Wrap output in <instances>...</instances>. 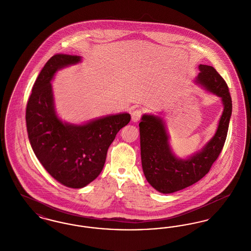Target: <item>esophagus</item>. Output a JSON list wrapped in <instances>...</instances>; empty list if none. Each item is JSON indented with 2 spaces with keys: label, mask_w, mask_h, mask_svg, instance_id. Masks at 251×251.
Here are the masks:
<instances>
[{
  "label": "esophagus",
  "mask_w": 251,
  "mask_h": 251,
  "mask_svg": "<svg viewBox=\"0 0 251 251\" xmlns=\"http://www.w3.org/2000/svg\"><path fill=\"white\" fill-rule=\"evenodd\" d=\"M142 115H143V110L140 109V108H135V109H133V110L131 111V120H132L133 122H137L138 120L141 119Z\"/></svg>",
  "instance_id": "1"
}]
</instances>
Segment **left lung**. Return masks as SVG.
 Segmentation results:
<instances>
[{"label": "left lung", "instance_id": "8db88e82", "mask_svg": "<svg viewBox=\"0 0 251 251\" xmlns=\"http://www.w3.org/2000/svg\"><path fill=\"white\" fill-rule=\"evenodd\" d=\"M199 70L196 83L220 97L224 107L215 135L201 151L185 159L178 158L171 150L169 135L162 118L145 114L139 123L144 175L154 189L163 194L179 191L202 179L226 141L232 111L228 87L212 66L200 65Z\"/></svg>", "mask_w": 251, "mask_h": 251}]
</instances>
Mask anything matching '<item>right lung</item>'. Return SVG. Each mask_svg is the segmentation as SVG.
<instances>
[{
	"label": "right lung",
	"mask_w": 251,
	"mask_h": 251,
	"mask_svg": "<svg viewBox=\"0 0 251 251\" xmlns=\"http://www.w3.org/2000/svg\"><path fill=\"white\" fill-rule=\"evenodd\" d=\"M82 61L81 56L55 54L45 64L26 107L31 147L49 174L61 184L83 188L101 172L108 148L131 116L120 113L84 124L63 122L56 114L51 80L55 73Z\"/></svg>",
	"instance_id": "1"
}]
</instances>
